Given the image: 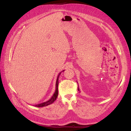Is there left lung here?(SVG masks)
<instances>
[{"label":"left lung","mask_w":131,"mask_h":131,"mask_svg":"<svg viewBox=\"0 0 131 131\" xmlns=\"http://www.w3.org/2000/svg\"><path fill=\"white\" fill-rule=\"evenodd\" d=\"M78 90L79 91V88H78Z\"/></svg>","instance_id":"8db88e82"}]
</instances>
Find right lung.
Here are the masks:
<instances>
[{
    "instance_id": "add662e5",
    "label": "right lung",
    "mask_w": 131,
    "mask_h": 131,
    "mask_svg": "<svg viewBox=\"0 0 131 131\" xmlns=\"http://www.w3.org/2000/svg\"><path fill=\"white\" fill-rule=\"evenodd\" d=\"M64 70H63V72ZM61 73H59L57 77V80H56V91H55V92L53 94V95L52 96V97H51V98L50 99V100H49L47 102H43V103H42L41 104H37V105H35V106L37 107H43V106H47L48 105H50L51 104L53 103L56 101V98L58 96V77L59 76V75L61 74Z\"/></svg>"
}]
</instances>
